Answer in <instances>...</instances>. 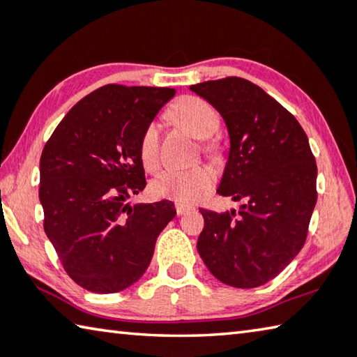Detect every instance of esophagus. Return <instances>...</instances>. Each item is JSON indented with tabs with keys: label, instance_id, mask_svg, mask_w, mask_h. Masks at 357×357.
I'll use <instances>...</instances> for the list:
<instances>
[{
	"label": "esophagus",
	"instance_id": "34e87169",
	"mask_svg": "<svg viewBox=\"0 0 357 357\" xmlns=\"http://www.w3.org/2000/svg\"><path fill=\"white\" fill-rule=\"evenodd\" d=\"M175 210H177V215L178 216H182V215L188 213V211L191 210V207H188V205H183V204L177 202V204H175Z\"/></svg>",
	"mask_w": 357,
	"mask_h": 357
}]
</instances>
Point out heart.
I'll return each mask as SVG.
<instances>
[{
  "instance_id": "b5f03b06",
  "label": "heart",
  "mask_w": 357,
  "mask_h": 357,
  "mask_svg": "<svg viewBox=\"0 0 357 357\" xmlns=\"http://www.w3.org/2000/svg\"><path fill=\"white\" fill-rule=\"evenodd\" d=\"M172 117L190 133L207 139L220 127V116L211 105L197 97L180 98L172 108ZM160 125L150 122L139 141V155L146 167H153L158 161ZM215 174L207 166L167 167L152 180L153 196L174 199L180 204H192L211 190Z\"/></svg>"
}]
</instances>
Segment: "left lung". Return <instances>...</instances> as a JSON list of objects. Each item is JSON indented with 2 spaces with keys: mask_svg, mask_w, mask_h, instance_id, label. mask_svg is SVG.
I'll list each match as a JSON object with an SVG mask.
<instances>
[{
  "mask_svg": "<svg viewBox=\"0 0 357 357\" xmlns=\"http://www.w3.org/2000/svg\"><path fill=\"white\" fill-rule=\"evenodd\" d=\"M220 112L229 135L227 162L216 192L240 205L220 215L202 210L197 251L222 284L254 289L278 276L304 246L317 204V165L309 139L282 105L229 77L190 86Z\"/></svg>",
  "mask_w": 357,
  "mask_h": 357,
  "instance_id": "left-lung-1",
  "label": "left lung"
}]
</instances>
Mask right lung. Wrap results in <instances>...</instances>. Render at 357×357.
Wrapping results in <instances>:
<instances>
[{
	"label": "right lung",
	"mask_w": 357,
	"mask_h": 357,
	"mask_svg": "<svg viewBox=\"0 0 357 357\" xmlns=\"http://www.w3.org/2000/svg\"><path fill=\"white\" fill-rule=\"evenodd\" d=\"M175 96L169 87L106 84L73 106L40 156L43 229L75 282L116 293L141 279L174 202L127 204L146 188L141 136Z\"/></svg>",
	"instance_id": "obj_1"
}]
</instances>
